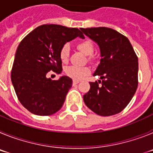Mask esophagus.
Here are the masks:
<instances>
[{
    "label": "esophagus",
    "instance_id": "34e87169",
    "mask_svg": "<svg viewBox=\"0 0 153 153\" xmlns=\"http://www.w3.org/2000/svg\"><path fill=\"white\" fill-rule=\"evenodd\" d=\"M79 83V80H76V79H74V80H73V83H74V84H77V83Z\"/></svg>",
    "mask_w": 153,
    "mask_h": 153
}]
</instances>
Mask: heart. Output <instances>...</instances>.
Wrapping results in <instances>:
<instances>
[{"instance_id":"b5f03b06","label":"heart","mask_w":153,"mask_h":153,"mask_svg":"<svg viewBox=\"0 0 153 153\" xmlns=\"http://www.w3.org/2000/svg\"><path fill=\"white\" fill-rule=\"evenodd\" d=\"M76 47H77L78 50H79L85 55H86V56L90 55V56H89L90 59L93 58L91 54L93 52L94 47H93V44L91 40H82V41L78 43ZM69 52H70V49H69L68 45L66 44L62 47L60 52V56L62 61L67 62L68 60ZM89 73H90V69L88 67H76V66H70L66 69L67 75L72 79H76V80H79V79H83L85 76L87 75Z\"/></svg>"}]
</instances>
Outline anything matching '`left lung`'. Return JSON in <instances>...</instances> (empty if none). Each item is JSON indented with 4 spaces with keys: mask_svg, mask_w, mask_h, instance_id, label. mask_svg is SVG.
Instances as JSON below:
<instances>
[{
    "mask_svg": "<svg viewBox=\"0 0 153 153\" xmlns=\"http://www.w3.org/2000/svg\"><path fill=\"white\" fill-rule=\"evenodd\" d=\"M80 30L98 44L101 56L93 76L102 81L90 82L83 101L100 116L117 114L129 104L137 89V56L126 36L115 30L104 27Z\"/></svg>",
    "mask_w": 153,
    "mask_h": 153,
    "instance_id": "1",
    "label": "left lung"
}]
</instances>
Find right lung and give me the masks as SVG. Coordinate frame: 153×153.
Wrapping results in <instances>:
<instances>
[{
    "instance_id": "right-lung-1",
    "label": "right lung",
    "mask_w": 153,
    "mask_h": 153,
    "mask_svg": "<svg viewBox=\"0 0 153 153\" xmlns=\"http://www.w3.org/2000/svg\"><path fill=\"white\" fill-rule=\"evenodd\" d=\"M77 36L84 39L77 28L44 24L20 43L12 67L11 82L19 101L28 111L38 116H50L63 106L72 86V79L63 76L53 80L47 74L51 70L61 73L60 50Z\"/></svg>"
}]
</instances>
